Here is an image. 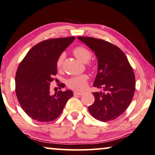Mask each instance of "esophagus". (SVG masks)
I'll list each match as a JSON object with an SVG mask.
<instances>
[{
    "instance_id": "esophagus-1",
    "label": "esophagus",
    "mask_w": 155,
    "mask_h": 155,
    "mask_svg": "<svg viewBox=\"0 0 155 155\" xmlns=\"http://www.w3.org/2000/svg\"><path fill=\"white\" fill-rule=\"evenodd\" d=\"M83 93L82 92H74V96H81L82 95Z\"/></svg>"
}]
</instances>
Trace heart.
<instances>
[{
	"label": "heart",
	"mask_w": 155,
	"mask_h": 155,
	"mask_svg": "<svg viewBox=\"0 0 155 155\" xmlns=\"http://www.w3.org/2000/svg\"><path fill=\"white\" fill-rule=\"evenodd\" d=\"M73 53L75 55L76 58L84 63H88L92 56V53L87 48L83 47V46H79V47L74 48V50H73ZM64 58V53L61 54L59 57L58 58L56 62V66L58 68H61ZM87 81H88L87 75L81 74V75L74 76L69 78L66 81V84L71 89H76V90H82L87 85Z\"/></svg>",
	"instance_id": "obj_1"
}]
</instances>
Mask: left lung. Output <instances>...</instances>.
Returning <instances> with one entry per match:
<instances>
[{
	"label": "left lung",
	"instance_id": "1",
	"mask_svg": "<svg viewBox=\"0 0 155 155\" xmlns=\"http://www.w3.org/2000/svg\"><path fill=\"white\" fill-rule=\"evenodd\" d=\"M94 52L98 69L94 87L103 92H93L94 102L88 107L97 120H115L127 109L135 92V76L124 52L116 45L100 39L79 37Z\"/></svg>",
	"mask_w": 155,
	"mask_h": 155
}]
</instances>
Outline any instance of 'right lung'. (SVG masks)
<instances>
[{"label": "right lung", "mask_w": 155, "mask_h": 155, "mask_svg": "<svg viewBox=\"0 0 155 155\" xmlns=\"http://www.w3.org/2000/svg\"><path fill=\"white\" fill-rule=\"evenodd\" d=\"M74 40L75 37H69L39 42L20 63L15 78L16 97L23 110L34 120L50 122L56 119L73 96L71 90H60L51 95L50 84L57 74L58 58Z\"/></svg>", "instance_id": "add662e5"}]
</instances>
